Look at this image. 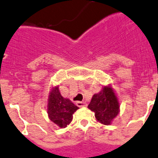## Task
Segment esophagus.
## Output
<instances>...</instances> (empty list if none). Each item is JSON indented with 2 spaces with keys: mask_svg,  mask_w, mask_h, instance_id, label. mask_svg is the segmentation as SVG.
<instances>
[{
  "mask_svg": "<svg viewBox=\"0 0 158 158\" xmlns=\"http://www.w3.org/2000/svg\"><path fill=\"white\" fill-rule=\"evenodd\" d=\"M76 105H77V106H79V107H85V106H87V104L85 101H77Z\"/></svg>",
  "mask_w": 158,
  "mask_h": 158,
  "instance_id": "esophagus-1",
  "label": "esophagus"
}]
</instances>
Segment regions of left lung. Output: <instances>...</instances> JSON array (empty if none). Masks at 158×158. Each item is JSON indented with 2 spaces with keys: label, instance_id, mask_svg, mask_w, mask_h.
<instances>
[{
  "label": "left lung",
  "instance_id": "8db88e82",
  "mask_svg": "<svg viewBox=\"0 0 158 158\" xmlns=\"http://www.w3.org/2000/svg\"><path fill=\"white\" fill-rule=\"evenodd\" d=\"M88 108L94 112L99 122L110 125L119 114L120 103L113 89L110 86H104L102 90L93 95Z\"/></svg>",
  "mask_w": 158,
  "mask_h": 158
}]
</instances>
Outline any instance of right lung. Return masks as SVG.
Masks as SVG:
<instances>
[{
	"label": "right lung",
	"instance_id": "1",
	"mask_svg": "<svg viewBox=\"0 0 158 158\" xmlns=\"http://www.w3.org/2000/svg\"><path fill=\"white\" fill-rule=\"evenodd\" d=\"M79 109L69 99L62 96L58 86L52 87L48 99V117L60 128H65L73 120V114Z\"/></svg>",
	"mask_w": 158,
	"mask_h": 158
}]
</instances>
